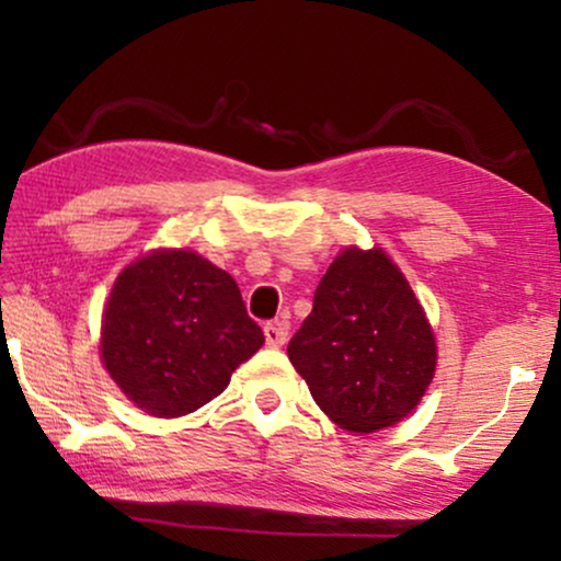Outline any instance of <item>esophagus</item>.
Masks as SVG:
<instances>
[{
	"instance_id": "esophagus-1",
	"label": "esophagus",
	"mask_w": 561,
	"mask_h": 561,
	"mask_svg": "<svg viewBox=\"0 0 561 561\" xmlns=\"http://www.w3.org/2000/svg\"><path fill=\"white\" fill-rule=\"evenodd\" d=\"M288 340V321L286 319H275L265 324V342L267 347H283Z\"/></svg>"
}]
</instances>
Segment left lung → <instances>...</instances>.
Masks as SVG:
<instances>
[{
    "label": "left lung",
    "mask_w": 561,
    "mask_h": 561,
    "mask_svg": "<svg viewBox=\"0 0 561 561\" xmlns=\"http://www.w3.org/2000/svg\"><path fill=\"white\" fill-rule=\"evenodd\" d=\"M288 357L329 419L367 434L416 409L436 344L403 273L380 250L352 248L319 280Z\"/></svg>",
    "instance_id": "left-lung-1"
}]
</instances>
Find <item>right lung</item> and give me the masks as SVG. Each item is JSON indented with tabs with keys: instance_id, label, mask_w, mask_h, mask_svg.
Instances as JSON below:
<instances>
[{
	"instance_id": "add662e5",
	"label": "right lung",
	"mask_w": 561,
	"mask_h": 561,
	"mask_svg": "<svg viewBox=\"0 0 561 561\" xmlns=\"http://www.w3.org/2000/svg\"><path fill=\"white\" fill-rule=\"evenodd\" d=\"M265 336L234 278L188 250L119 273L102 321L106 370L152 416H183L229 386Z\"/></svg>"
}]
</instances>
